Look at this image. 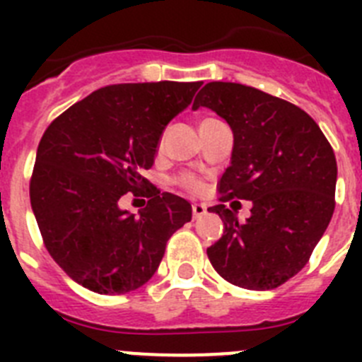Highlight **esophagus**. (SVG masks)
<instances>
[{"instance_id": "34e87169", "label": "esophagus", "mask_w": 362, "mask_h": 362, "mask_svg": "<svg viewBox=\"0 0 362 362\" xmlns=\"http://www.w3.org/2000/svg\"><path fill=\"white\" fill-rule=\"evenodd\" d=\"M206 214V204L203 203H194L192 204V216H194V219H197V217L204 216Z\"/></svg>"}]
</instances>
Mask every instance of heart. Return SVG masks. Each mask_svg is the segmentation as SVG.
Returning a JSON list of instances; mask_svg holds the SVG:
<instances>
[{"mask_svg": "<svg viewBox=\"0 0 362 362\" xmlns=\"http://www.w3.org/2000/svg\"><path fill=\"white\" fill-rule=\"evenodd\" d=\"M177 185L181 188H185V190L188 192H199L201 188H203V183H201V179L196 177L194 174H181L177 177Z\"/></svg>", "mask_w": 362, "mask_h": 362, "instance_id": "b5f03b06", "label": "heart"}]
</instances>
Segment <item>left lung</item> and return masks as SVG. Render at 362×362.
I'll return each mask as SVG.
<instances>
[{
	"mask_svg": "<svg viewBox=\"0 0 362 362\" xmlns=\"http://www.w3.org/2000/svg\"><path fill=\"white\" fill-rule=\"evenodd\" d=\"M212 108L233 132L232 161L219 181L225 232L210 246L223 279L274 290L308 263L335 209L337 161L319 124L293 103L241 83H206L192 108ZM252 201L241 223L224 203Z\"/></svg>",
	"mask_w": 362,
	"mask_h": 362,
	"instance_id": "1",
	"label": "left lung"
}]
</instances>
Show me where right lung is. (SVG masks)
<instances>
[{
  "instance_id": "right-lung-1",
  "label": "right lung",
  "mask_w": 362,
  "mask_h": 362,
  "mask_svg": "<svg viewBox=\"0 0 362 362\" xmlns=\"http://www.w3.org/2000/svg\"><path fill=\"white\" fill-rule=\"evenodd\" d=\"M201 81L121 83L92 92L45 130L30 177L41 238L66 276L92 292L139 288L156 274L166 241L192 219L183 197L152 187L163 130L190 105ZM146 195L139 216L119 209Z\"/></svg>"
}]
</instances>
